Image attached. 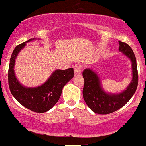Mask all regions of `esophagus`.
<instances>
[{
  "instance_id": "esophagus-1",
  "label": "esophagus",
  "mask_w": 146,
  "mask_h": 146,
  "mask_svg": "<svg viewBox=\"0 0 146 146\" xmlns=\"http://www.w3.org/2000/svg\"><path fill=\"white\" fill-rule=\"evenodd\" d=\"M81 70H82V67L81 65H77L74 68V74L75 75H80L81 74Z\"/></svg>"
}]
</instances>
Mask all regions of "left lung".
I'll return each instance as SVG.
<instances>
[{
    "label": "left lung",
    "mask_w": 146,
    "mask_h": 146,
    "mask_svg": "<svg viewBox=\"0 0 146 146\" xmlns=\"http://www.w3.org/2000/svg\"><path fill=\"white\" fill-rule=\"evenodd\" d=\"M119 51L130 58L132 63V78L125 90L118 94L106 92L101 86L97 74L90 69H85L83 72V99L91 110L96 114H110L120 109L132 98L138 86V71L135 54L127 43L119 41Z\"/></svg>",
    "instance_id": "obj_1"
}]
</instances>
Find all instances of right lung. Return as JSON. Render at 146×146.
<instances>
[{
	"label": "right lung",
	"instance_id": "obj_1",
	"mask_svg": "<svg viewBox=\"0 0 146 146\" xmlns=\"http://www.w3.org/2000/svg\"><path fill=\"white\" fill-rule=\"evenodd\" d=\"M27 41L17 45L11 54L8 70V83L11 94L18 102L35 112H47L56 104L62 93L63 87L74 77V69L56 70L43 84L36 88H27L21 85L14 73V63L18 54L26 45Z\"/></svg>",
	"mask_w": 146,
	"mask_h": 146
}]
</instances>
